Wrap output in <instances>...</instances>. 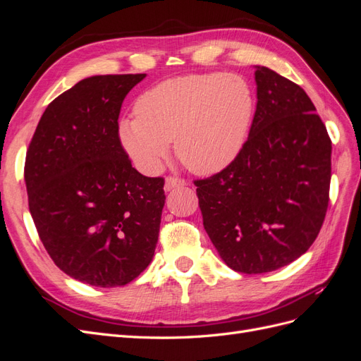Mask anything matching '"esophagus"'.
Returning a JSON list of instances; mask_svg holds the SVG:
<instances>
[{
  "label": "esophagus",
  "mask_w": 361,
  "mask_h": 361,
  "mask_svg": "<svg viewBox=\"0 0 361 361\" xmlns=\"http://www.w3.org/2000/svg\"><path fill=\"white\" fill-rule=\"evenodd\" d=\"M187 185V182H185L183 179H179V178H167L166 179V183H164V190L166 191H173L176 188H182Z\"/></svg>",
  "instance_id": "34e87169"
}]
</instances>
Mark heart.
Wrapping results in <instances>:
<instances>
[{
  "mask_svg": "<svg viewBox=\"0 0 361 361\" xmlns=\"http://www.w3.org/2000/svg\"><path fill=\"white\" fill-rule=\"evenodd\" d=\"M253 113V92L239 76L183 75L141 94L137 117L120 120L117 134L141 171H155L174 141V152L185 167L211 176L241 154Z\"/></svg>",
  "mask_w": 361,
  "mask_h": 361,
  "instance_id": "heart-1",
  "label": "heart"
}]
</instances>
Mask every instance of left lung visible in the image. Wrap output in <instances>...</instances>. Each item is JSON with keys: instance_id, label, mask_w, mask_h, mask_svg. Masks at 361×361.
<instances>
[{"instance_id": "8db88e82", "label": "left lung", "mask_w": 361, "mask_h": 361, "mask_svg": "<svg viewBox=\"0 0 361 361\" xmlns=\"http://www.w3.org/2000/svg\"><path fill=\"white\" fill-rule=\"evenodd\" d=\"M256 113L241 154L195 180L203 226L224 264L244 274L289 265L324 223L331 140L300 85L255 66Z\"/></svg>"}]
</instances>
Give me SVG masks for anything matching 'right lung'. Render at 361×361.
Instances as JSON below:
<instances>
[{
	"instance_id": "right-lung-1",
	"label": "right lung",
	"mask_w": 361,
	"mask_h": 361,
	"mask_svg": "<svg viewBox=\"0 0 361 361\" xmlns=\"http://www.w3.org/2000/svg\"><path fill=\"white\" fill-rule=\"evenodd\" d=\"M146 73L94 75L42 114L25 159L32 221L63 272L99 288L125 286L154 259L166 195L118 140L126 94Z\"/></svg>"
}]
</instances>
